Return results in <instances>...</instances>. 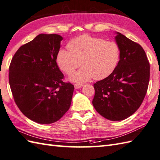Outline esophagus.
Returning <instances> with one entry per match:
<instances>
[{
    "instance_id": "esophagus-1",
    "label": "esophagus",
    "mask_w": 160,
    "mask_h": 160,
    "mask_svg": "<svg viewBox=\"0 0 160 160\" xmlns=\"http://www.w3.org/2000/svg\"><path fill=\"white\" fill-rule=\"evenodd\" d=\"M83 85L82 84H75L74 85V88H75V89H79L83 87Z\"/></svg>"
}]
</instances>
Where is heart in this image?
Instances as JSON below:
<instances>
[{
    "label": "heart",
    "instance_id": "b5f03b06",
    "mask_svg": "<svg viewBox=\"0 0 160 160\" xmlns=\"http://www.w3.org/2000/svg\"><path fill=\"white\" fill-rule=\"evenodd\" d=\"M68 50H60L57 62L60 69L70 75L79 66L82 68L69 77L70 81L83 83L94 78L104 79L115 69L119 60L118 44L112 41L83 34L72 39L67 45Z\"/></svg>",
    "mask_w": 160,
    "mask_h": 160
}]
</instances>
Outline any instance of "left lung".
Masks as SVG:
<instances>
[{
  "mask_svg": "<svg viewBox=\"0 0 160 160\" xmlns=\"http://www.w3.org/2000/svg\"><path fill=\"white\" fill-rule=\"evenodd\" d=\"M120 50L119 61L110 75L94 84V108L111 121L132 115L144 100L150 79V64L139 44L115 32Z\"/></svg>",
  "mask_w": 160,
  "mask_h": 160,
  "instance_id": "8db88e82",
  "label": "left lung"
}]
</instances>
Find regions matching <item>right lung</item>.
<instances>
[{
    "mask_svg": "<svg viewBox=\"0 0 160 160\" xmlns=\"http://www.w3.org/2000/svg\"><path fill=\"white\" fill-rule=\"evenodd\" d=\"M63 37L40 34L18 49L9 69L16 105L28 119L42 124L60 119L70 108L74 86L63 81L57 63Z\"/></svg>",
    "mask_w": 160,
    "mask_h": 160,
    "instance_id": "1",
    "label": "right lung"
}]
</instances>
